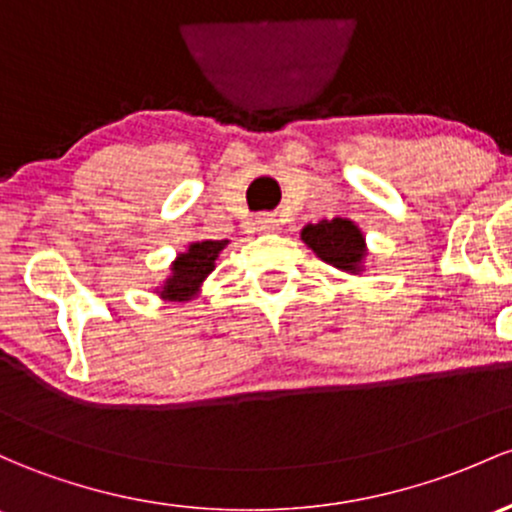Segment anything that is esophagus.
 <instances>
[{
  "mask_svg": "<svg viewBox=\"0 0 512 512\" xmlns=\"http://www.w3.org/2000/svg\"><path fill=\"white\" fill-rule=\"evenodd\" d=\"M256 229L258 232H276V229L280 227V219L276 217V214H271V212H263V214H258L256 217Z\"/></svg>",
  "mask_w": 512,
  "mask_h": 512,
  "instance_id": "esophagus-1",
  "label": "esophagus"
}]
</instances>
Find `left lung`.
Returning <instances> with one entry per match:
<instances>
[{
  "label": "left lung",
  "mask_w": 512,
  "mask_h": 512,
  "mask_svg": "<svg viewBox=\"0 0 512 512\" xmlns=\"http://www.w3.org/2000/svg\"><path fill=\"white\" fill-rule=\"evenodd\" d=\"M300 239L324 263L334 266L337 271L351 273V276L364 273V261L368 254L366 236L361 234V229L351 219L334 217L322 219L317 224H307V227H302Z\"/></svg>",
  "instance_id": "1"
}]
</instances>
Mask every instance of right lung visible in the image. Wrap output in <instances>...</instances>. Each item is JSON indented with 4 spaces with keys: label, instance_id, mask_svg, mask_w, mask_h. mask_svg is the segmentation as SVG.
Returning a JSON list of instances; mask_svg holds the SVG:
<instances>
[{
    "label": "right lung",
    "instance_id": "1",
    "mask_svg": "<svg viewBox=\"0 0 512 512\" xmlns=\"http://www.w3.org/2000/svg\"><path fill=\"white\" fill-rule=\"evenodd\" d=\"M227 244V239L192 241L188 249L175 256V261L170 263V276L158 285L156 293L168 302H188L197 298L202 283L214 271V261H217Z\"/></svg>",
    "mask_w": 512,
    "mask_h": 512
}]
</instances>
